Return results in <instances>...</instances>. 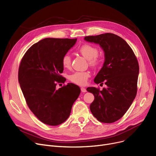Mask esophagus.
<instances>
[{
	"label": "esophagus",
	"instance_id": "esophagus-1",
	"mask_svg": "<svg viewBox=\"0 0 156 156\" xmlns=\"http://www.w3.org/2000/svg\"><path fill=\"white\" fill-rule=\"evenodd\" d=\"M80 90H81V91H82L83 93H85V92L87 91L86 89L84 88V87H81V88H80Z\"/></svg>",
	"mask_w": 156,
	"mask_h": 156
}]
</instances>
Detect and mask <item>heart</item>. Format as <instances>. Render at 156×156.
Listing matches in <instances>:
<instances>
[{
  "label": "heart",
  "instance_id": "obj_1",
  "mask_svg": "<svg viewBox=\"0 0 156 156\" xmlns=\"http://www.w3.org/2000/svg\"><path fill=\"white\" fill-rule=\"evenodd\" d=\"M78 51L89 61L92 66H98L101 62V58L98 55V48L90 44H84L78 48ZM62 63L64 68H69L71 64V58L69 53L65 54L62 59ZM90 73L88 72H76L69 76V79L76 84L83 86L87 83Z\"/></svg>",
  "mask_w": 156,
  "mask_h": 156
}]
</instances>
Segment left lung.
<instances>
[{"mask_svg":"<svg viewBox=\"0 0 156 156\" xmlns=\"http://www.w3.org/2000/svg\"><path fill=\"white\" fill-rule=\"evenodd\" d=\"M84 40L98 44L105 53L104 63L94 82L104 83L107 87L101 91L94 87L87 88L94 96L91 112L100 122H114L127 112L136 95L137 58L128 43L114 34L86 36Z\"/></svg>","mask_w":156,"mask_h":156,"instance_id":"8db88e82","label":"left lung"}]
</instances>
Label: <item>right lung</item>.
Here are the masks:
<instances>
[{"instance_id":"1","label":"right lung","mask_w":156,"mask_h":156,"mask_svg":"<svg viewBox=\"0 0 156 156\" xmlns=\"http://www.w3.org/2000/svg\"><path fill=\"white\" fill-rule=\"evenodd\" d=\"M77 39L46 38L30 48L22 58L18 81L27 104L43 123L57 126L69 117L72 105L80 93L72 83L57 90L64 83L63 56L76 44Z\"/></svg>"}]
</instances>
